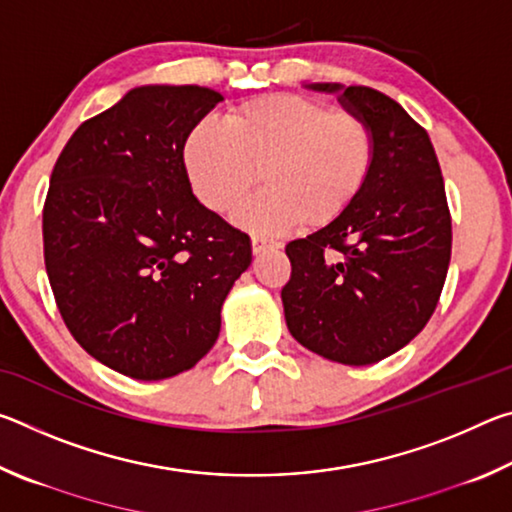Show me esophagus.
I'll return each instance as SVG.
<instances>
[{
  "mask_svg": "<svg viewBox=\"0 0 512 512\" xmlns=\"http://www.w3.org/2000/svg\"><path fill=\"white\" fill-rule=\"evenodd\" d=\"M268 248H280V244H277V241H273V239H264V237H253V253L255 255H259V253H264V250H268Z\"/></svg>",
  "mask_w": 512,
  "mask_h": 512,
  "instance_id": "esophagus-1",
  "label": "esophagus"
}]
</instances>
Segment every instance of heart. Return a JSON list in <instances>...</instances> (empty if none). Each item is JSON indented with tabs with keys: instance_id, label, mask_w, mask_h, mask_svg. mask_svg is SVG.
Returning <instances> with one entry per match:
<instances>
[{
	"instance_id": "1",
	"label": "heart",
	"mask_w": 512,
	"mask_h": 512,
	"mask_svg": "<svg viewBox=\"0 0 512 512\" xmlns=\"http://www.w3.org/2000/svg\"><path fill=\"white\" fill-rule=\"evenodd\" d=\"M375 140L352 110L300 94H264L225 112L223 124L203 121L187 137L185 169L207 210L237 212L257 235L293 225L318 228L348 210L368 180Z\"/></svg>"
}]
</instances>
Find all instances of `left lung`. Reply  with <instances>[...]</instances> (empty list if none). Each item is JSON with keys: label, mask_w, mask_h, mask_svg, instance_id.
<instances>
[{"label": "left lung", "mask_w": 512, "mask_h": 512, "mask_svg": "<svg viewBox=\"0 0 512 512\" xmlns=\"http://www.w3.org/2000/svg\"><path fill=\"white\" fill-rule=\"evenodd\" d=\"M368 121L375 155L348 210L287 244L282 289L293 339L345 366L391 357L429 323L452 257V216L431 140L400 103L366 85L311 83Z\"/></svg>", "instance_id": "obj_1"}]
</instances>
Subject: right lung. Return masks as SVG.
Returning a JSON list of instances; mask_svg holds the SVG:
<instances>
[{
    "label": "right lung",
    "instance_id": "obj_1",
    "mask_svg": "<svg viewBox=\"0 0 512 512\" xmlns=\"http://www.w3.org/2000/svg\"><path fill=\"white\" fill-rule=\"evenodd\" d=\"M219 101L201 85L133 88L76 128L51 171L42 239L58 311L126 377L194 368L253 262L250 237L198 203L185 169L187 137Z\"/></svg>",
    "mask_w": 512,
    "mask_h": 512
}]
</instances>
